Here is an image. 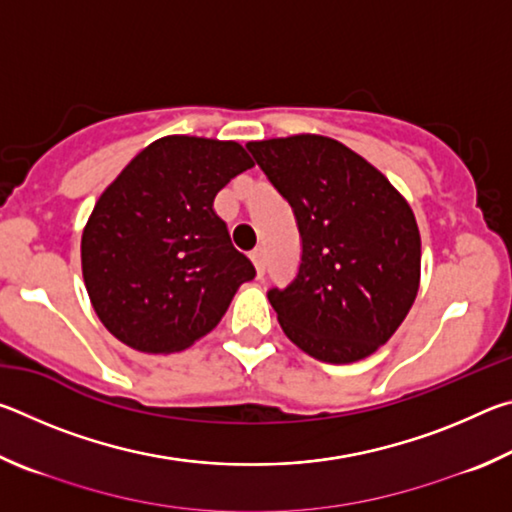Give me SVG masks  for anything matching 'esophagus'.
Here are the masks:
<instances>
[{
	"instance_id": "obj_1",
	"label": "esophagus",
	"mask_w": 512,
	"mask_h": 512,
	"mask_svg": "<svg viewBox=\"0 0 512 512\" xmlns=\"http://www.w3.org/2000/svg\"><path fill=\"white\" fill-rule=\"evenodd\" d=\"M250 259H253V264H255L257 277H262L264 271H266V255H264V250L262 248H255L253 253H250Z\"/></svg>"
}]
</instances>
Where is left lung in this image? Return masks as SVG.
<instances>
[{
  "label": "left lung",
  "mask_w": 512,
  "mask_h": 512,
  "mask_svg": "<svg viewBox=\"0 0 512 512\" xmlns=\"http://www.w3.org/2000/svg\"><path fill=\"white\" fill-rule=\"evenodd\" d=\"M300 230V268L268 291L284 334L309 357L354 363L402 325L420 287V230L404 196L323 135L248 142Z\"/></svg>",
  "instance_id": "obj_1"
}]
</instances>
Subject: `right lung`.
<instances>
[{
	"mask_svg": "<svg viewBox=\"0 0 512 512\" xmlns=\"http://www.w3.org/2000/svg\"><path fill=\"white\" fill-rule=\"evenodd\" d=\"M253 164L237 142L169 135L106 187L85 223L81 266L92 307L115 339L169 354L219 325L255 266L232 246L212 205Z\"/></svg>",
	"mask_w": 512,
	"mask_h": 512,
	"instance_id": "obj_1",
	"label": "right lung"
}]
</instances>
